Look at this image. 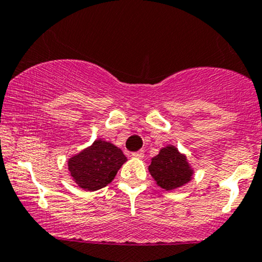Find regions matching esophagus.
Wrapping results in <instances>:
<instances>
[{"instance_id": "1", "label": "esophagus", "mask_w": 262, "mask_h": 262, "mask_svg": "<svg viewBox=\"0 0 262 262\" xmlns=\"http://www.w3.org/2000/svg\"><path fill=\"white\" fill-rule=\"evenodd\" d=\"M132 156H133V157H137V159H143V157H144V150L135 151V152L132 154Z\"/></svg>"}]
</instances>
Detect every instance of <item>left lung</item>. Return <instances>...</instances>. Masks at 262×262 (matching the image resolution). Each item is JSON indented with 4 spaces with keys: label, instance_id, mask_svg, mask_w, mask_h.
I'll return each mask as SVG.
<instances>
[{
    "label": "left lung",
    "instance_id": "left-lung-1",
    "mask_svg": "<svg viewBox=\"0 0 262 262\" xmlns=\"http://www.w3.org/2000/svg\"><path fill=\"white\" fill-rule=\"evenodd\" d=\"M151 173L157 184L166 190H172L182 187L190 181L191 172L187 159L181 155L173 146H167L160 151L149 166Z\"/></svg>",
    "mask_w": 262,
    "mask_h": 262
}]
</instances>
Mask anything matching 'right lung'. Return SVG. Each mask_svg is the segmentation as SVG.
I'll use <instances>...</instances> for the list:
<instances>
[{"mask_svg":"<svg viewBox=\"0 0 262 262\" xmlns=\"http://www.w3.org/2000/svg\"><path fill=\"white\" fill-rule=\"evenodd\" d=\"M125 161L127 157L121 149L108 141L96 140L90 147L72 157L68 168L80 188L94 191L111 183Z\"/></svg>","mask_w":262,"mask_h":262,"instance_id":"1","label":"right lung"}]
</instances>
